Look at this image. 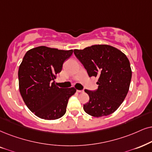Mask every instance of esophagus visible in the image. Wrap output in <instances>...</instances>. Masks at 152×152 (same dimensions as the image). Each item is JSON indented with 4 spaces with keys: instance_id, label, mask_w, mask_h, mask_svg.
<instances>
[{
    "instance_id": "esophagus-1",
    "label": "esophagus",
    "mask_w": 152,
    "mask_h": 152,
    "mask_svg": "<svg viewBox=\"0 0 152 152\" xmlns=\"http://www.w3.org/2000/svg\"><path fill=\"white\" fill-rule=\"evenodd\" d=\"M76 92H77V93H83V90H76Z\"/></svg>"
}]
</instances>
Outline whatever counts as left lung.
I'll use <instances>...</instances> for the list:
<instances>
[{
	"mask_svg": "<svg viewBox=\"0 0 152 152\" xmlns=\"http://www.w3.org/2000/svg\"><path fill=\"white\" fill-rule=\"evenodd\" d=\"M75 56L83 65L88 76L98 77V88L85 90L89 102L83 105L87 114L101 117L114 113L126 98L132 71L124 53L108 45H95L74 50Z\"/></svg>",
	"mask_w": 152,
	"mask_h": 152,
	"instance_id": "1",
	"label": "left lung"
}]
</instances>
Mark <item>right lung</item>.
I'll use <instances>...</instances> for the list:
<instances>
[{
  "instance_id": "obj_1",
  "label": "right lung",
  "mask_w": 152,
  "mask_h": 152,
  "mask_svg": "<svg viewBox=\"0 0 152 152\" xmlns=\"http://www.w3.org/2000/svg\"><path fill=\"white\" fill-rule=\"evenodd\" d=\"M73 50L39 46L25 54L18 71L20 92L24 103L36 116L55 120L64 116L74 88H62L55 78Z\"/></svg>"
}]
</instances>
